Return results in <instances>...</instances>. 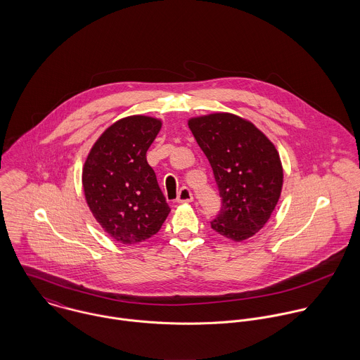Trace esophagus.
Segmentation results:
<instances>
[{
    "label": "esophagus",
    "mask_w": 360,
    "mask_h": 360,
    "mask_svg": "<svg viewBox=\"0 0 360 360\" xmlns=\"http://www.w3.org/2000/svg\"><path fill=\"white\" fill-rule=\"evenodd\" d=\"M193 201V194L187 187H183L179 194H177V202L183 204V202H191Z\"/></svg>",
    "instance_id": "esophagus-1"
}]
</instances>
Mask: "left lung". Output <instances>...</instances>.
<instances>
[{"instance_id": "1", "label": "left lung", "mask_w": 360, "mask_h": 360, "mask_svg": "<svg viewBox=\"0 0 360 360\" xmlns=\"http://www.w3.org/2000/svg\"><path fill=\"white\" fill-rule=\"evenodd\" d=\"M188 127L213 169L223 202L212 229L236 243L254 237L281 195L278 151L252 122L230 112L190 117Z\"/></svg>"}]
</instances>
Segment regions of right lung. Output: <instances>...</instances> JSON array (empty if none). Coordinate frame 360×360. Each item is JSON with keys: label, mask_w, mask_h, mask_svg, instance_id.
Masks as SVG:
<instances>
[{"label": "right lung", "mask_w": 360, "mask_h": 360, "mask_svg": "<svg viewBox=\"0 0 360 360\" xmlns=\"http://www.w3.org/2000/svg\"><path fill=\"white\" fill-rule=\"evenodd\" d=\"M160 129L153 116L122 117L98 137L83 166L87 205L103 231L124 245L153 237L170 212L146 156Z\"/></svg>", "instance_id": "right-lung-1"}]
</instances>
